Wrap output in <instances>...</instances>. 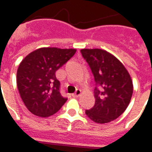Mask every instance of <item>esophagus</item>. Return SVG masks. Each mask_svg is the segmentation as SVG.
Returning <instances> with one entry per match:
<instances>
[{"mask_svg":"<svg viewBox=\"0 0 152 152\" xmlns=\"http://www.w3.org/2000/svg\"><path fill=\"white\" fill-rule=\"evenodd\" d=\"M80 94H81V91H80V89H76V92L73 94L72 96H73V97H79Z\"/></svg>","mask_w":152,"mask_h":152,"instance_id":"esophagus-1","label":"esophagus"}]
</instances>
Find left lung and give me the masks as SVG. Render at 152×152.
Listing matches in <instances>:
<instances>
[{
    "instance_id": "obj_1",
    "label": "left lung",
    "mask_w": 152,
    "mask_h": 152,
    "mask_svg": "<svg viewBox=\"0 0 152 152\" xmlns=\"http://www.w3.org/2000/svg\"><path fill=\"white\" fill-rule=\"evenodd\" d=\"M91 69L96 87L95 104L86 114L95 123L105 124L118 118L130 102L134 86L130 75L119 60L101 49L80 50Z\"/></svg>"
}]
</instances>
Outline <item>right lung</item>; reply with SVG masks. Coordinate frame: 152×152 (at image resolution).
Masks as SVG:
<instances>
[{"label": "right lung", "instance_id": "1", "mask_svg": "<svg viewBox=\"0 0 152 152\" xmlns=\"http://www.w3.org/2000/svg\"><path fill=\"white\" fill-rule=\"evenodd\" d=\"M76 52V49L45 47L23 59L17 71V86L25 106L35 115L55 114L67 100L61 95L55 72Z\"/></svg>", "mask_w": 152, "mask_h": 152}]
</instances>
